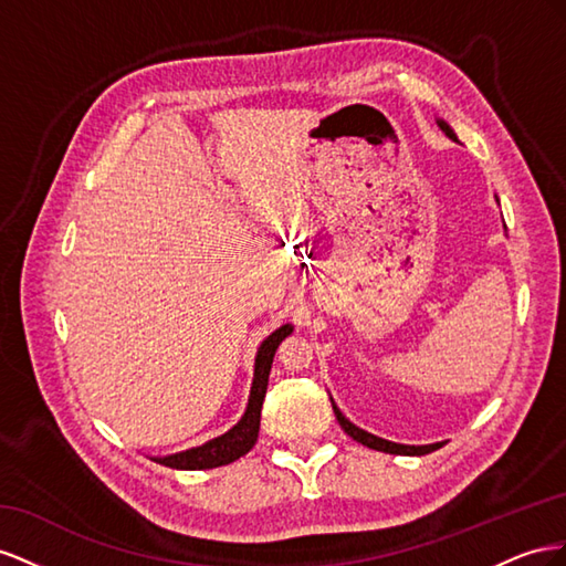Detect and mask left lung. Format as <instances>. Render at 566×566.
I'll use <instances>...</instances> for the list:
<instances>
[{
  "mask_svg": "<svg viewBox=\"0 0 566 566\" xmlns=\"http://www.w3.org/2000/svg\"><path fill=\"white\" fill-rule=\"evenodd\" d=\"M436 123H439V127L446 133V137L458 142L455 130H453V127H450L443 118H436ZM495 199H497V197H495ZM329 400H332V396H329ZM332 408H334V415H336V419H338V424H342V429L350 436L353 441H358V443H363V446H367V448H373V450H381V453H391V455H427V453H431V450L441 448V446L446 443V441H439V443H427V446H406V443L386 441V439H379V436H375V433H369V431H365V429H360V427H355V424L350 422V419H346V415L336 408L334 400H332Z\"/></svg>",
  "mask_w": 566,
  "mask_h": 566,
  "instance_id": "left-lung-1",
  "label": "left lung"
}]
</instances>
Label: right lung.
<instances>
[{
  "instance_id": "1",
  "label": "right lung",
  "mask_w": 566,
  "mask_h": 566,
  "mask_svg": "<svg viewBox=\"0 0 566 566\" xmlns=\"http://www.w3.org/2000/svg\"><path fill=\"white\" fill-rule=\"evenodd\" d=\"M292 332H294L292 325H282L280 329H274L261 346H258L255 365H253V384H251L247 410L230 431H224L222 436H216V439L206 441L203 446L182 450V453H172L166 458H151V460H156L158 464L172 467V470H213V467L230 464V462L239 460L241 455H247L249 450L255 446L258 429H261V408H263L265 391H268V379H270L274 350H277V346Z\"/></svg>"
}]
</instances>
